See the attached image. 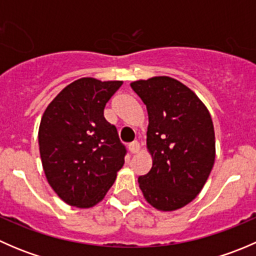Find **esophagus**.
Segmentation results:
<instances>
[{"label":"esophagus","mask_w":256,"mask_h":256,"mask_svg":"<svg viewBox=\"0 0 256 256\" xmlns=\"http://www.w3.org/2000/svg\"><path fill=\"white\" fill-rule=\"evenodd\" d=\"M128 151H130L132 154H138V152L140 151V144H138V141H134L132 144H128Z\"/></svg>","instance_id":"obj_1"}]
</instances>
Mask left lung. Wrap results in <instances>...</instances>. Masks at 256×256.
<instances>
[{"instance_id": "1", "label": "left lung", "mask_w": 256, "mask_h": 256, "mask_svg": "<svg viewBox=\"0 0 256 256\" xmlns=\"http://www.w3.org/2000/svg\"><path fill=\"white\" fill-rule=\"evenodd\" d=\"M131 88L148 114L152 168L138 177L140 188L152 207L176 210L197 197L214 164L210 114L190 88L170 76L138 80Z\"/></svg>"}]
</instances>
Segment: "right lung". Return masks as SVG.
Returning a JSON list of instances; mask_svg holds the SVG:
<instances>
[{
    "instance_id": "obj_1",
    "label": "right lung",
    "mask_w": 256,
    "mask_h": 256,
    "mask_svg": "<svg viewBox=\"0 0 256 256\" xmlns=\"http://www.w3.org/2000/svg\"><path fill=\"white\" fill-rule=\"evenodd\" d=\"M122 82L82 78L48 105L38 131L40 158L49 184L68 204L99 203L124 166L126 148L104 109Z\"/></svg>"
}]
</instances>
